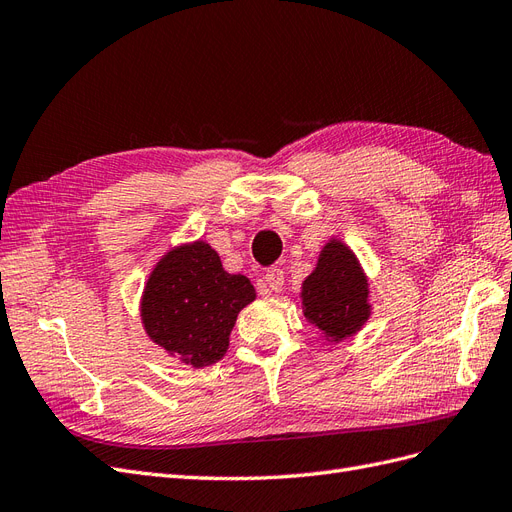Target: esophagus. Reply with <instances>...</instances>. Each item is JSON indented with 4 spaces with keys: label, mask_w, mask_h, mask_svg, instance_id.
I'll use <instances>...</instances> for the list:
<instances>
[{
    "label": "esophagus",
    "mask_w": 512,
    "mask_h": 512,
    "mask_svg": "<svg viewBox=\"0 0 512 512\" xmlns=\"http://www.w3.org/2000/svg\"><path fill=\"white\" fill-rule=\"evenodd\" d=\"M262 282H265L273 292H282V288H284V271L277 269V267H271V269H267L265 275H262Z\"/></svg>",
    "instance_id": "34e87169"
}]
</instances>
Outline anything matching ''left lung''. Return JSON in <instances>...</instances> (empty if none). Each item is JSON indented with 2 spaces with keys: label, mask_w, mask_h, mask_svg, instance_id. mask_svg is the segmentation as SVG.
I'll use <instances>...</instances> for the list:
<instances>
[{
  "label": "left lung",
  "mask_w": 512,
  "mask_h": 512,
  "mask_svg": "<svg viewBox=\"0 0 512 512\" xmlns=\"http://www.w3.org/2000/svg\"><path fill=\"white\" fill-rule=\"evenodd\" d=\"M367 277L342 241L322 247L318 265L301 288L303 316L331 342L354 335L371 314Z\"/></svg>",
  "instance_id": "8db88e82"
}]
</instances>
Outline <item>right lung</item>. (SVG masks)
<instances>
[{"mask_svg":"<svg viewBox=\"0 0 512 512\" xmlns=\"http://www.w3.org/2000/svg\"><path fill=\"white\" fill-rule=\"evenodd\" d=\"M256 299L245 275L226 273L205 241L170 250L151 271L141 318L147 335L185 365L207 367L228 350L241 309Z\"/></svg>","mask_w":512,"mask_h":512,"instance_id":"1","label":"right lung"}]
</instances>
